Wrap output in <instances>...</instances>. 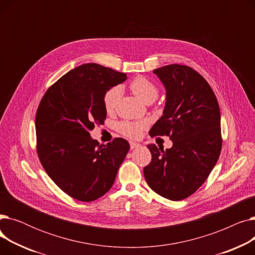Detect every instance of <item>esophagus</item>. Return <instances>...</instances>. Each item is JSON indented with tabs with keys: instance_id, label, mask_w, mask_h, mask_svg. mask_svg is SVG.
Here are the masks:
<instances>
[{
	"instance_id": "esophagus-1",
	"label": "esophagus",
	"mask_w": 255,
	"mask_h": 255,
	"mask_svg": "<svg viewBox=\"0 0 255 255\" xmlns=\"http://www.w3.org/2000/svg\"><path fill=\"white\" fill-rule=\"evenodd\" d=\"M140 145H141V144L138 143V142H133V141L130 142V148H131V150H134V149H136V148H139Z\"/></svg>"
}]
</instances>
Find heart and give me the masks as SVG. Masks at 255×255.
<instances>
[{
  "label": "heart",
  "mask_w": 255,
  "mask_h": 255,
  "mask_svg": "<svg viewBox=\"0 0 255 255\" xmlns=\"http://www.w3.org/2000/svg\"><path fill=\"white\" fill-rule=\"evenodd\" d=\"M129 89L133 95H135L139 100L146 104L154 102L157 99L159 94L157 86L153 82H151L149 78L144 76H137L134 79H132L129 84ZM120 95L121 90L117 87L110 89L104 94V109L109 114L115 111ZM145 126L146 123L143 122V121H136V122L124 121V122L119 124V131L127 137L136 138L141 134V131Z\"/></svg>",
  "instance_id": "heart-1"
}]
</instances>
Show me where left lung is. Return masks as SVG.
<instances>
[{"label": "left lung", "instance_id": "1", "mask_svg": "<svg viewBox=\"0 0 255 255\" xmlns=\"http://www.w3.org/2000/svg\"><path fill=\"white\" fill-rule=\"evenodd\" d=\"M165 88L166 101L150 135H167L165 151L149 144L152 161L143 168L146 183L159 195L181 200L202 186L221 152L217 98L207 80L188 66L172 64L153 71Z\"/></svg>", "mask_w": 255, "mask_h": 255}]
</instances>
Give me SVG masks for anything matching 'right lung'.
<instances>
[{"instance_id":"add662e5","label":"right lung","mask_w":255,"mask_h":255,"mask_svg":"<svg viewBox=\"0 0 255 255\" xmlns=\"http://www.w3.org/2000/svg\"><path fill=\"white\" fill-rule=\"evenodd\" d=\"M127 79L95 63L63 75L44 94L36 114L37 153L56 185L80 202H93L109 191L130 149L124 138L99 144L91 137L106 119L104 94Z\"/></svg>"}]
</instances>
